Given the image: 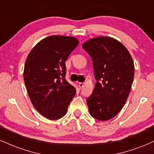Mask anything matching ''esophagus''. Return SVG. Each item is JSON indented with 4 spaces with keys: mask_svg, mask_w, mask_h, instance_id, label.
I'll return each instance as SVG.
<instances>
[{
    "mask_svg": "<svg viewBox=\"0 0 154 154\" xmlns=\"http://www.w3.org/2000/svg\"><path fill=\"white\" fill-rule=\"evenodd\" d=\"M83 87H84V83L83 82H79V88H82Z\"/></svg>",
    "mask_w": 154,
    "mask_h": 154,
    "instance_id": "obj_1",
    "label": "esophagus"
}]
</instances>
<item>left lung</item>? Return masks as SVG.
Returning a JSON list of instances; mask_svg holds the SVG:
<instances>
[{"instance_id":"obj_1","label":"left lung","mask_w":154,"mask_h":154,"mask_svg":"<svg viewBox=\"0 0 154 154\" xmlns=\"http://www.w3.org/2000/svg\"><path fill=\"white\" fill-rule=\"evenodd\" d=\"M82 46L91 56L96 80L86 100L90 114L100 121L111 119L122 110L130 93L133 61L125 45L109 37L91 39Z\"/></svg>"}]
</instances>
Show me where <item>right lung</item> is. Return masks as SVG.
<instances>
[{
  "mask_svg": "<svg viewBox=\"0 0 154 154\" xmlns=\"http://www.w3.org/2000/svg\"><path fill=\"white\" fill-rule=\"evenodd\" d=\"M79 41L73 37L51 35L40 41L26 58L24 80L32 103L47 119L66 114L76 93L65 79V61Z\"/></svg>",
  "mask_w": 154,
  "mask_h": 154,
  "instance_id": "add662e5",
  "label": "right lung"
}]
</instances>
